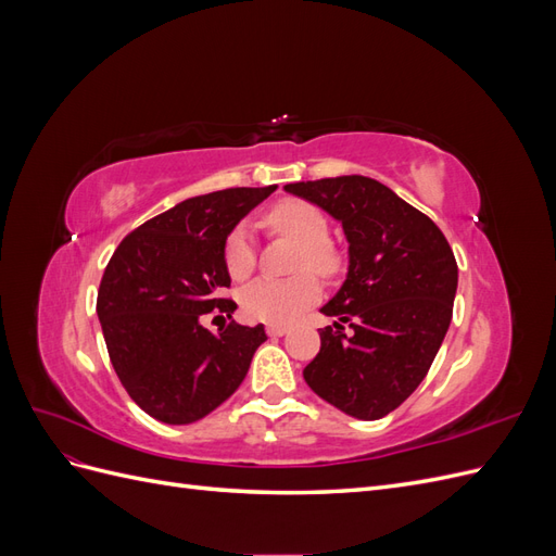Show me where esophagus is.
I'll list each match as a JSON object with an SVG mask.
<instances>
[{
    "label": "esophagus",
    "mask_w": 556,
    "mask_h": 556,
    "mask_svg": "<svg viewBox=\"0 0 556 556\" xmlns=\"http://www.w3.org/2000/svg\"><path fill=\"white\" fill-rule=\"evenodd\" d=\"M288 331H290V329L282 327V325H268V327H266V333L271 336V339H278V336H285Z\"/></svg>",
    "instance_id": "esophagus-1"
}]
</instances>
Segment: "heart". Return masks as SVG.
Instances as JSON below:
<instances>
[{
  "label": "heart",
  "instance_id": "heart-1",
  "mask_svg": "<svg viewBox=\"0 0 556 556\" xmlns=\"http://www.w3.org/2000/svg\"><path fill=\"white\" fill-rule=\"evenodd\" d=\"M266 227L301 243L296 268H311L317 276L339 274L341 255L329 243V220L325 211L306 199H282L266 211ZM223 260L233 280H245L257 264L252 233L245 225L233 227L225 241ZM319 299V282L313 274H299L288 280L262 278L241 292V308L255 323L290 325Z\"/></svg>",
  "mask_w": 556,
  "mask_h": 556
}]
</instances>
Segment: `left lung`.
Instances as JSON below:
<instances>
[{
  "instance_id": "left-lung-1",
  "label": "left lung",
  "mask_w": 556,
  "mask_h": 556,
  "mask_svg": "<svg viewBox=\"0 0 556 556\" xmlns=\"http://www.w3.org/2000/svg\"><path fill=\"white\" fill-rule=\"evenodd\" d=\"M285 190L341 220L350 243L343 288L323 313L311 390L339 410L380 419L425 380L452 319L457 260L429 215L366 176L290 182Z\"/></svg>"
}]
</instances>
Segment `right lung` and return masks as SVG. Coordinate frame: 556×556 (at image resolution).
Listing matches in <instances>:
<instances>
[{
    "label": "right lung",
    "instance_id": "obj_1",
    "mask_svg": "<svg viewBox=\"0 0 556 556\" xmlns=\"http://www.w3.org/2000/svg\"><path fill=\"white\" fill-rule=\"evenodd\" d=\"M276 190L229 188L180 201L121 241L99 282L97 315L111 364L131 401L164 425H192L243 382L264 325L211 331L237 301L223 250L241 217Z\"/></svg>",
    "mask_w": 556,
    "mask_h": 556
}]
</instances>
